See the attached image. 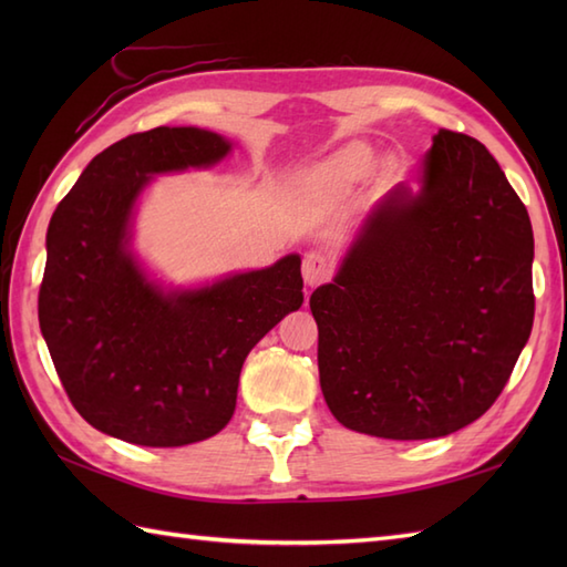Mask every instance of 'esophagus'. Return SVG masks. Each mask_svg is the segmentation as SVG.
Wrapping results in <instances>:
<instances>
[{
	"label": "esophagus",
	"instance_id": "esophagus-1",
	"mask_svg": "<svg viewBox=\"0 0 567 567\" xmlns=\"http://www.w3.org/2000/svg\"><path fill=\"white\" fill-rule=\"evenodd\" d=\"M302 275L309 287H317L321 282H329L333 275V260L329 252L323 250H309L302 258Z\"/></svg>",
	"mask_w": 567,
	"mask_h": 567
}]
</instances>
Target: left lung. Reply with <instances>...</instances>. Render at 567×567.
Wrapping results in <instances>:
<instances>
[{"label":"left lung","instance_id":"left-lung-1","mask_svg":"<svg viewBox=\"0 0 567 567\" xmlns=\"http://www.w3.org/2000/svg\"><path fill=\"white\" fill-rule=\"evenodd\" d=\"M532 260L528 212L497 161L441 128L419 195L392 189L309 299L331 414L394 441L473 424L532 336Z\"/></svg>","mask_w":567,"mask_h":567}]
</instances>
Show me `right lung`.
<instances>
[{
	"label": "right lung",
	"mask_w": 567,
	"mask_h": 567,
	"mask_svg": "<svg viewBox=\"0 0 567 567\" xmlns=\"http://www.w3.org/2000/svg\"><path fill=\"white\" fill-rule=\"evenodd\" d=\"M228 148L189 126L131 134L94 155L48 224L43 339L72 406L114 439L171 449L219 433L250 348L302 307L299 256L163 295L126 252L148 175L212 165Z\"/></svg>",
	"instance_id": "obj_1"
}]
</instances>
